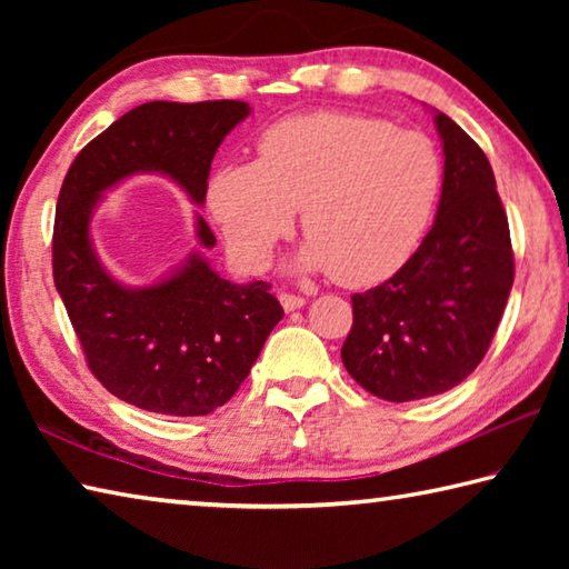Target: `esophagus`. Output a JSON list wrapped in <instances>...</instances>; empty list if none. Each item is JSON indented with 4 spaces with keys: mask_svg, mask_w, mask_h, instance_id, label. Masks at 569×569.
<instances>
[{
    "mask_svg": "<svg viewBox=\"0 0 569 569\" xmlns=\"http://www.w3.org/2000/svg\"><path fill=\"white\" fill-rule=\"evenodd\" d=\"M278 301H281V306L286 308L288 313L298 311V308L306 306V298L303 296H293V293H281V296H278Z\"/></svg>",
    "mask_w": 569,
    "mask_h": 569,
    "instance_id": "1",
    "label": "esophagus"
}]
</instances>
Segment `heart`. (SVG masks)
<instances>
[{"label": "heart", "instance_id": "heart-1", "mask_svg": "<svg viewBox=\"0 0 569 569\" xmlns=\"http://www.w3.org/2000/svg\"><path fill=\"white\" fill-rule=\"evenodd\" d=\"M445 186L435 140L366 114L313 112L273 124L256 162H230L208 186V208L240 266L263 271L296 210L308 240L303 271L343 286L399 273L431 226Z\"/></svg>", "mask_w": 569, "mask_h": 569}]
</instances>
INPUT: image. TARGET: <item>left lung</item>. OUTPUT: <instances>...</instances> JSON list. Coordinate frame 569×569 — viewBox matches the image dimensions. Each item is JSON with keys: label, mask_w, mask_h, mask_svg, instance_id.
I'll use <instances>...</instances> for the list:
<instances>
[{"label": "left lung", "mask_w": 569, "mask_h": 569, "mask_svg": "<svg viewBox=\"0 0 569 569\" xmlns=\"http://www.w3.org/2000/svg\"><path fill=\"white\" fill-rule=\"evenodd\" d=\"M435 124L445 150L435 226L399 273L351 296L353 326L341 349L356 383L397 403L445 393L477 369L515 281L492 166L445 112Z\"/></svg>", "instance_id": "1"}]
</instances>
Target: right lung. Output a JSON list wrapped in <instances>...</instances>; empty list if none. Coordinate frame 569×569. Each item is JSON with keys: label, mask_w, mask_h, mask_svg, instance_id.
I'll return each instance as SVG.
<instances>
[{"label": "right lung", "mask_w": 569, "mask_h": 569, "mask_svg": "<svg viewBox=\"0 0 569 569\" xmlns=\"http://www.w3.org/2000/svg\"><path fill=\"white\" fill-rule=\"evenodd\" d=\"M248 114L238 100L146 102L88 142L64 176L52 238L57 293L94 379L138 409L206 417L223 407L283 308L271 286L230 283L198 250L158 283L124 286L92 246V213L104 192L138 172H160L203 206L216 150ZM196 238L216 246L203 216Z\"/></svg>", "instance_id": "add662e5"}]
</instances>
